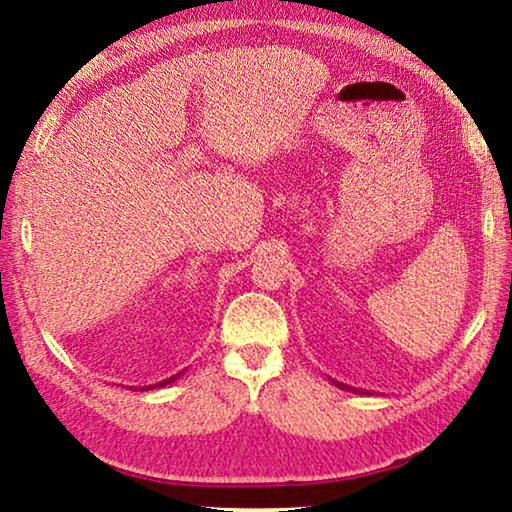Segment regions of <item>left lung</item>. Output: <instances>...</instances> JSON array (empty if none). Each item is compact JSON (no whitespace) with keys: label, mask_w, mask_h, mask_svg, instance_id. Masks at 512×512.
<instances>
[{"label":"left lung","mask_w":512,"mask_h":512,"mask_svg":"<svg viewBox=\"0 0 512 512\" xmlns=\"http://www.w3.org/2000/svg\"><path fill=\"white\" fill-rule=\"evenodd\" d=\"M332 384L334 386H339V388H345V391H352V393H366V395H370L368 391H359V388H352V386H345V384H341V381H336V379H332Z\"/></svg>","instance_id":"1"}]
</instances>
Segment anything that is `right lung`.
<instances>
[{
  "mask_svg": "<svg viewBox=\"0 0 512 512\" xmlns=\"http://www.w3.org/2000/svg\"><path fill=\"white\" fill-rule=\"evenodd\" d=\"M185 372V370H183ZM183 372H178V375H173V377H169V379H162L160 384H153V386H144V388H140V391H151V388H162V386H167V384H171V381H176L180 375H183Z\"/></svg>",
  "mask_w": 512,
  "mask_h": 512,
  "instance_id": "right-lung-1",
  "label": "right lung"
}]
</instances>
